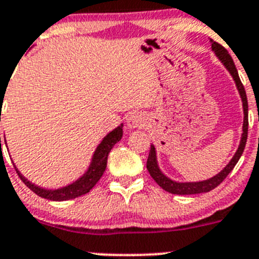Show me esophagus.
<instances>
[{
	"instance_id": "esophagus-1",
	"label": "esophagus",
	"mask_w": 259,
	"mask_h": 259,
	"mask_svg": "<svg viewBox=\"0 0 259 259\" xmlns=\"http://www.w3.org/2000/svg\"><path fill=\"white\" fill-rule=\"evenodd\" d=\"M146 124V118L142 113L139 112H133L127 116L126 118V125L129 129H138Z\"/></svg>"
}]
</instances>
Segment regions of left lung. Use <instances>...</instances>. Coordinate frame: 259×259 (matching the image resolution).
<instances>
[{"mask_svg":"<svg viewBox=\"0 0 259 259\" xmlns=\"http://www.w3.org/2000/svg\"><path fill=\"white\" fill-rule=\"evenodd\" d=\"M211 42V50L214 51V54L218 59L221 60L225 68L230 72V74L232 76L235 81V85H236V89L239 92L240 98H241V102H243V113H244V121H243V133H241V139H240V144L237 147L236 152H235L234 157L230 160L227 165L221 170L220 173L215 174L214 177L209 179H204V181L199 182H178L174 181V179L169 178L167 176H165L162 173V170L160 169L157 162V155H156V148L153 144H151L150 155H148V160H147V170L150 171L151 177L153 178V181L157 183L162 190L167 191L170 193H174V195H196V193H204L209 192V191L214 190L217 186H220L223 182V179L231 173V170L234 169L235 165L237 164V161L240 160L241 155L244 152V148H245L246 144V138H248V99H246V93L244 89L243 83L240 81L239 73H237V69L235 67V63L232 60V58L230 57V54L227 53L225 48L222 45H220L218 42L210 39Z\"/></svg>","mask_w":259,"mask_h":259,"instance_id":"left-lung-1","label":"left lung"}]
</instances>
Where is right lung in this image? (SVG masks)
<instances>
[{
  "label": "right lung",
  "instance_id": "1",
  "mask_svg": "<svg viewBox=\"0 0 259 259\" xmlns=\"http://www.w3.org/2000/svg\"><path fill=\"white\" fill-rule=\"evenodd\" d=\"M4 97V94H2ZM122 126L124 125L121 124L120 126H117L116 129H113L112 132H109L108 134L103 138V141L98 144V147L95 148V152L93 153L92 161H90L89 167L86 169L85 173L80 177L78 179H76L74 182L69 183V185L64 186V187L59 188H44L39 187V186L34 185L31 181H28L19 170H15L18 176L20 177L24 185L27 186L28 188H31L36 195L44 197V199L51 200V201H64V200H71L76 199L78 196H82L85 193L89 192L95 185L97 182L101 179V177L103 176L104 170L107 167V158H108V153L111 152V150L113 148L116 143L122 138ZM2 151V148H1Z\"/></svg>",
  "mask_w": 259,
  "mask_h": 259
}]
</instances>
